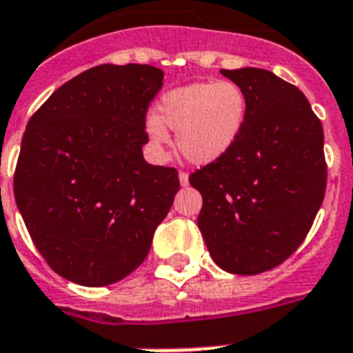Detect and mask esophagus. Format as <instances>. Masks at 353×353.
<instances>
[{
  "label": "esophagus",
  "mask_w": 353,
  "mask_h": 353,
  "mask_svg": "<svg viewBox=\"0 0 353 353\" xmlns=\"http://www.w3.org/2000/svg\"><path fill=\"white\" fill-rule=\"evenodd\" d=\"M179 180H180V185H188L190 184V174L184 173V171H180Z\"/></svg>",
  "instance_id": "obj_1"
}]
</instances>
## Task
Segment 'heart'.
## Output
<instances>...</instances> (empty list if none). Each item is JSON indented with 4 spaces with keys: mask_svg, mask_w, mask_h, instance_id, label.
<instances>
[{
    "mask_svg": "<svg viewBox=\"0 0 353 353\" xmlns=\"http://www.w3.org/2000/svg\"><path fill=\"white\" fill-rule=\"evenodd\" d=\"M248 100L233 81L193 83L162 97L159 117L148 120V134L154 145H165L176 131L180 153L193 163L219 160L239 138L246 120Z\"/></svg>",
    "mask_w": 353,
    "mask_h": 353,
    "instance_id": "heart-1",
    "label": "heart"
}]
</instances>
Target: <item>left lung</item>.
<instances>
[{"label": "left lung", "mask_w": 353, "mask_h": 353, "mask_svg": "<svg viewBox=\"0 0 353 353\" xmlns=\"http://www.w3.org/2000/svg\"><path fill=\"white\" fill-rule=\"evenodd\" d=\"M248 100L230 151L194 171L196 219L224 272L256 275L279 266L308 235L326 191L321 120L297 87L270 70H221Z\"/></svg>", "instance_id": "8db88e82"}]
</instances>
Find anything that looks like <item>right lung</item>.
Segmentation results:
<instances>
[{"label": "right lung", "mask_w": 353, "mask_h": 353, "mask_svg": "<svg viewBox=\"0 0 353 353\" xmlns=\"http://www.w3.org/2000/svg\"><path fill=\"white\" fill-rule=\"evenodd\" d=\"M163 72L98 65L54 91L27 123L14 196L34 246L58 275L109 286L134 272L180 190L143 160L145 112Z\"/></svg>", "instance_id": "right-lung-1"}]
</instances>
